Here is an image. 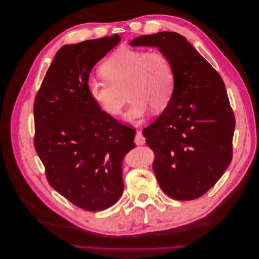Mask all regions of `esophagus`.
<instances>
[{"instance_id":"34e87169","label":"esophagus","mask_w":259,"mask_h":259,"mask_svg":"<svg viewBox=\"0 0 259 259\" xmlns=\"http://www.w3.org/2000/svg\"><path fill=\"white\" fill-rule=\"evenodd\" d=\"M135 143H136V145H145V143H146V138L144 137L143 133L140 132V131L136 133V136H135Z\"/></svg>"}]
</instances>
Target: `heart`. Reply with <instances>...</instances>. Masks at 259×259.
<instances>
[{
	"label": "heart",
	"instance_id": "obj_1",
	"mask_svg": "<svg viewBox=\"0 0 259 259\" xmlns=\"http://www.w3.org/2000/svg\"><path fill=\"white\" fill-rule=\"evenodd\" d=\"M105 79L91 76L86 83L91 99L105 113L116 116L121 113V92L126 88L130 105L123 114L127 123L139 124L150 111L166 108L175 90L173 65L165 55L120 48L101 65Z\"/></svg>",
	"mask_w": 259,
	"mask_h": 259
}]
</instances>
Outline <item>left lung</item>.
I'll use <instances>...</instances> for the list:
<instances>
[{"instance_id":"1","label":"left lung","mask_w":259,"mask_h":259,"mask_svg":"<svg viewBox=\"0 0 259 259\" xmlns=\"http://www.w3.org/2000/svg\"><path fill=\"white\" fill-rule=\"evenodd\" d=\"M130 45L158 48L175 72L169 104L143 130L155 152L156 179L164 193L175 200L200 198L218 182L232 159L236 121L224 81L179 33L142 35Z\"/></svg>"}]
</instances>
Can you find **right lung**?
<instances>
[{"instance_id":"obj_1","label":"right lung","mask_w":259,"mask_h":259,"mask_svg":"<svg viewBox=\"0 0 259 259\" xmlns=\"http://www.w3.org/2000/svg\"><path fill=\"white\" fill-rule=\"evenodd\" d=\"M119 34L67 44L56 53L34 101L35 150L50 185L83 209L115 204L124 189L123 159L136 132L105 113L86 83Z\"/></svg>"}]
</instances>
